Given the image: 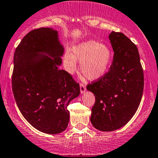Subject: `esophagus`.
Segmentation results:
<instances>
[{
  "instance_id": "obj_1",
  "label": "esophagus",
  "mask_w": 158,
  "mask_h": 158,
  "mask_svg": "<svg viewBox=\"0 0 158 158\" xmlns=\"http://www.w3.org/2000/svg\"><path fill=\"white\" fill-rule=\"evenodd\" d=\"M85 91H86V87H85V85L84 84H82V83H81L80 84V92H81V93H84V92H85Z\"/></svg>"
}]
</instances>
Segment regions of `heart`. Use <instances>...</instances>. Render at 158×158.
I'll list each match as a JSON object with an SVG mask.
<instances>
[{
    "instance_id": "b5f03b06",
    "label": "heart",
    "mask_w": 158,
    "mask_h": 158,
    "mask_svg": "<svg viewBox=\"0 0 158 158\" xmlns=\"http://www.w3.org/2000/svg\"><path fill=\"white\" fill-rule=\"evenodd\" d=\"M110 59V49L107 44L89 40L75 46L72 54L66 53L64 64L66 71L73 73L76 70V60H79L81 73L85 77L89 80H97L106 73Z\"/></svg>"
}]
</instances>
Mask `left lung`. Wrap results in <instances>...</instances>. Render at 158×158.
Wrapping results in <instances>:
<instances>
[{"mask_svg": "<svg viewBox=\"0 0 158 158\" xmlns=\"http://www.w3.org/2000/svg\"><path fill=\"white\" fill-rule=\"evenodd\" d=\"M109 39L114 51L108 72L86 89L95 97L91 123L100 131L123 127L135 114L144 89V73L139 51L123 33L113 31Z\"/></svg>", "mask_w": 158, "mask_h": 158, "instance_id": "left-lung-1", "label": "left lung"}]
</instances>
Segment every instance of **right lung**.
I'll return each mask as SVG.
<instances>
[{"label":"right lung","mask_w":158,"mask_h":158,"mask_svg":"<svg viewBox=\"0 0 158 158\" xmlns=\"http://www.w3.org/2000/svg\"><path fill=\"white\" fill-rule=\"evenodd\" d=\"M64 47L57 31L39 28L29 31L16 48L12 89L24 118L47 134L64 132L69 121V102L80 93L79 84L60 69Z\"/></svg>","instance_id":"add662e5"}]
</instances>
